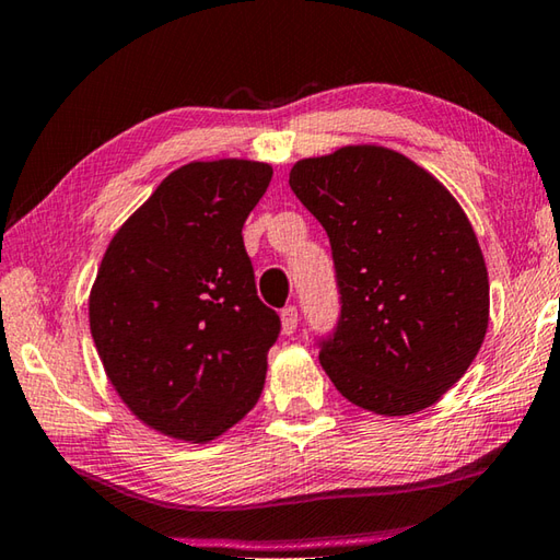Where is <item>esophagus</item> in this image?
I'll return each instance as SVG.
<instances>
[{"mask_svg":"<svg viewBox=\"0 0 560 560\" xmlns=\"http://www.w3.org/2000/svg\"><path fill=\"white\" fill-rule=\"evenodd\" d=\"M280 316H282V331L290 336L294 329H298V322H300L298 307H294V304H288V307H282Z\"/></svg>","mask_w":560,"mask_h":560,"instance_id":"34e87169","label":"esophagus"}]
</instances>
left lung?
Segmentation results:
<instances>
[{"mask_svg":"<svg viewBox=\"0 0 560 560\" xmlns=\"http://www.w3.org/2000/svg\"><path fill=\"white\" fill-rule=\"evenodd\" d=\"M290 187L331 244L341 310L314 343L334 387L375 415L431 407L488 331V270L468 217L424 167L380 145L300 161Z\"/></svg>","mask_w":560,"mask_h":560,"instance_id":"1","label":"left lung"}]
</instances>
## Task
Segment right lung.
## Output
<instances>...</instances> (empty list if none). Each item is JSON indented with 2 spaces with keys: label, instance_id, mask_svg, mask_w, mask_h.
<instances>
[{
  "label": "right lung",
  "instance_id": "obj_1",
  "mask_svg": "<svg viewBox=\"0 0 560 560\" xmlns=\"http://www.w3.org/2000/svg\"><path fill=\"white\" fill-rule=\"evenodd\" d=\"M253 161L189 163L116 231L90 294L112 385L163 434L212 441L266 383L280 316L256 292L244 229L270 185Z\"/></svg>",
  "mask_w": 560,
  "mask_h": 560
}]
</instances>
